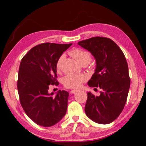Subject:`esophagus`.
Returning a JSON list of instances; mask_svg holds the SVG:
<instances>
[{
  "label": "esophagus",
  "instance_id": "1",
  "mask_svg": "<svg viewBox=\"0 0 146 146\" xmlns=\"http://www.w3.org/2000/svg\"><path fill=\"white\" fill-rule=\"evenodd\" d=\"M76 91H77V90H71V91H70V93H71V94H74V93H75Z\"/></svg>",
  "mask_w": 146,
  "mask_h": 146
}]
</instances>
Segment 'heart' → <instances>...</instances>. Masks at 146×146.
<instances>
[{
  "mask_svg": "<svg viewBox=\"0 0 146 146\" xmlns=\"http://www.w3.org/2000/svg\"><path fill=\"white\" fill-rule=\"evenodd\" d=\"M70 55L75 60L82 64H87L91 59V53L85 49L74 48L69 51ZM63 56H60L56 62V70L58 71L61 68V64ZM87 80V77L83 74H68L63 78V85L64 87L70 89H76L80 88L84 82Z\"/></svg>",
  "mask_w": 146,
  "mask_h": 146,
  "instance_id": "obj_1",
  "label": "heart"
}]
</instances>
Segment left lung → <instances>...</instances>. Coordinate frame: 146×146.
Here are the masks:
<instances>
[{"mask_svg":"<svg viewBox=\"0 0 146 146\" xmlns=\"http://www.w3.org/2000/svg\"><path fill=\"white\" fill-rule=\"evenodd\" d=\"M78 44L90 51L97 62L88 86L101 90L99 97L88 93L86 114L94 122L108 124L117 119L126 102L130 87L126 59L121 49L110 38L95 36Z\"/></svg>","mask_w":146,"mask_h":146,"instance_id":"1","label":"left lung"}]
</instances>
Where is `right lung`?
Wrapping results in <instances>:
<instances>
[{
    "instance_id": "right-lung-1",
    "label": "right lung",
    "mask_w": 146,
    "mask_h": 146,
    "mask_svg": "<svg viewBox=\"0 0 146 146\" xmlns=\"http://www.w3.org/2000/svg\"><path fill=\"white\" fill-rule=\"evenodd\" d=\"M72 44L46 42L32 48L22 58L17 89L24 112L43 127L58 123L65 115L69 93L59 91L55 97L48 93L50 86H57L56 62Z\"/></svg>"
}]
</instances>
